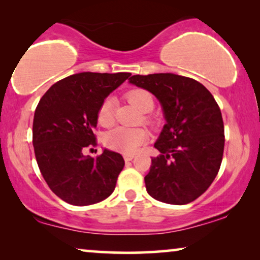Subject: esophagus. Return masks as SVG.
<instances>
[{
  "mask_svg": "<svg viewBox=\"0 0 260 260\" xmlns=\"http://www.w3.org/2000/svg\"><path fill=\"white\" fill-rule=\"evenodd\" d=\"M134 158V155H130V154H126V155H124V159H125V162H129V161H131V159Z\"/></svg>",
  "mask_w": 260,
  "mask_h": 260,
  "instance_id": "1",
  "label": "esophagus"
}]
</instances>
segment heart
Segmentation results:
<instances>
[{
	"label": "heart",
	"instance_id": "heart-1",
	"mask_svg": "<svg viewBox=\"0 0 260 260\" xmlns=\"http://www.w3.org/2000/svg\"><path fill=\"white\" fill-rule=\"evenodd\" d=\"M126 98L131 104L141 110L142 112H149L154 109V98L150 92L143 88H134L126 93ZM98 122L101 125L108 126L113 123L115 111H113L112 98H106L102 102L97 113ZM149 120V117H145ZM148 131L143 127H127L116 126L104 135V144L111 150L123 152V154H134L145 141L148 140Z\"/></svg>",
	"mask_w": 260,
	"mask_h": 260
}]
</instances>
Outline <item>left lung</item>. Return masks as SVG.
Listing matches in <instances>:
<instances>
[{
    "label": "left lung",
    "mask_w": 260,
    "mask_h": 260,
    "mask_svg": "<svg viewBox=\"0 0 260 260\" xmlns=\"http://www.w3.org/2000/svg\"><path fill=\"white\" fill-rule=\"evenodd\" d=\"M130 83L156 95L167 120L155 143L161 155L151 158L144 177L147 191L166 204H189L221 166L225 134L218 103L204 85L177 74H137Z\"/></svg>",
    "instance_id": "8db88e82"
}]
</instances>
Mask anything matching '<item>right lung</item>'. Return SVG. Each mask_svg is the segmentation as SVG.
Listing matches in <instances>:
<instances>
[{
	"label": "right lung",
	"instance_id": "right-lung-1",
	"mask_svg": "<svg viewBox=\"0 0 260 260\" xmlns=\"http://www.w3.org/2000/svg\"><path fill=\"white\" fill-rule=\"evenodd\" d=\"M130 73L83 72L52 85L35 109L33 145L39 169L56 197L74 206L103 201L115 190L124 168L118 152L85 156L95 147L94 127L102 102Z\"/></svg>",
	"mask_w": 260,
	"mask_h": 260
}]
</instances>
